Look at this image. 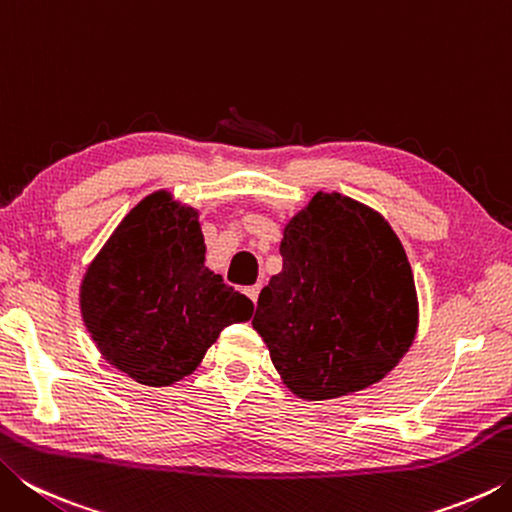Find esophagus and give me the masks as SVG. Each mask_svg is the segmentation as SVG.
I'll use <instances>...</instances> for the list:
<instances>
[{"instance_id": "34e87169", "label": "esophagus", "mask_w": 512, "mask_h": 512, "mask_svg": "<svg viewBox=\"0 0 512 512\" xmlns=\"http://www.w3.org/2000/svg\"><path fill=\"white\" fill-rule=\"evenodd\" d=\"M259 291H262V287L259 284H253V287H246V296L255 302L257 305V298H259Z\"/></svg>"}]
</instances>
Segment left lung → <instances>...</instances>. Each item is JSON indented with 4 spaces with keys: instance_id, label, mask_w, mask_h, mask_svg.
<instances>
[{
    "instance_id": "8db88e82",
    "label": "left lung",
    "mask_w": 512,
    "mask_h": 512,
    "mask_svg": "<svg viewBox=\"0 0 512 512\" xmlns=\"http://www.w3.org/2000/svg\"><path fill=\"white\" fill-rule=\"evenodd\" d=\"M280 253L253 327L289 391L318 402L384 379L418 332L411 264L384 216L318 192L287 223Z\"/></svg>"
}]
</instances>
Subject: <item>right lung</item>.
<instances>
[{
	"instance_id": "right-lung-1",
	"label": "right lung",
	"mask_w": 512,
	"mask_h": 512,
	"mask_svg": "<svg viewBox=\"0 0 512 512\" xmlns=\"http://www.w3.org/2000/svg\"><path fill=\"white\" fill-rule=\"evenodd\" d=\"M79 296L103 359L144 386L192 375L221 329L255 309L205 266L198 212L164 189L124 216L85 271Z\"/></svg>"
}]
</instances>
